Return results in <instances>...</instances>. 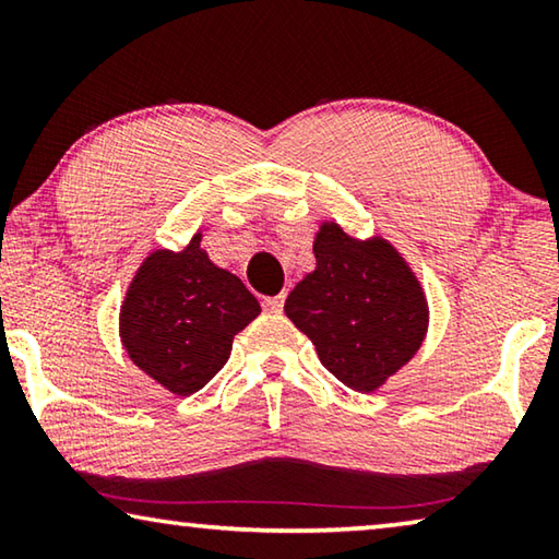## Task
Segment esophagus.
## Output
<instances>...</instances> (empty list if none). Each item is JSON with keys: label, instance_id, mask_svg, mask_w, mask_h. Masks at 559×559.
Listing matches in <instances>:
<instances>
[{"label": "esophagus", "instance_id": "34e87169", "mask_svg": "<svg viewBox=\"0 0 559 559\" xmlns=\"http://www.w3.org/2000/svg\"><path fill=\"white\" fill-rule=\"evenodd\" d=\"M283 300H286V296L266 298V300H263V310H266V313H281V310H283Z\"/></svg>", "mask_w": 559, "mask_h": 559}]
</instances>
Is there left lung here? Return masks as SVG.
<instances>
[{
  "label": "left lung",
  "mask_w": 559,
  "mask_h": 559,
  "mask_svg": "<svg viewBox=\"0 0 559 559\" xmlns=\"http://www.w3.org/2000/svg\"><path fill=\"white\" fill-rule=\"evenodd\" d=\"M316 271L286 298V316L320 362L355 392H374L421 347L429 310L419 281L380 236L357 241L335 222L320 226Z\"/></svg>",
  "instance_id": "8db88e82"
}]
</instances>
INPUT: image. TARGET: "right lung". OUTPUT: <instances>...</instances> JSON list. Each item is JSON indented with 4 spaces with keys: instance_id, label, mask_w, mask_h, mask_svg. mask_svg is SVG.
I'll return each instance as SVG.
<instances>
[{
    "instance_id": "obj_1",
    "label": "right lung",
    "mask_w": 559,
    "mask_h": 559,
    "mask_svg": "<svg viewBox=\"0 0 559 559\" xmlns=\"http://www.w3.org/2000/svg\"><path fill=\"white\" fill-rule=\"evenodd\" d=\"M261 313L234 273L214 266L202 234L185 251L150 253L120 308V337L140 370L173 394L200 392L231 355L234 335Z\"/></svg>"
}]
</instances>
